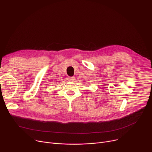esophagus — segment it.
<instances>
[{
  "label": "esophagus",
  "mask_w": 152,
  "mask_h": 152,
  "mask_svg": "<svg viewBox=\"0 0 152 152\" xmlns=\"http://www.w3.org/2000/svg\"><path fill=\"white\" fill-rule=\"evenodd\" d=\"M68 80L69 81H73L75 80V77H68Z\"/></svg>",
  "instance_id": "esophagus-1"
}]
</instances>
